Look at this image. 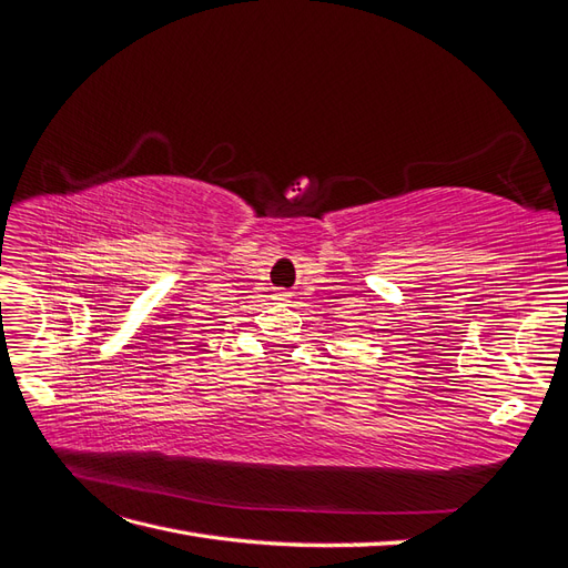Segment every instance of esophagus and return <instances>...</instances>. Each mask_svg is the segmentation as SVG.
I'll list each match as a JSON object with an SVG mask.
<instances>
[{"instance_id":"esophagus-1","label":"esophagus","mask_w":568,"mask_h":568,"mask_svg":"<svg viewBox=\"0 0 568 568\" xmlns=\"http://www.w3.org/2000/svg\"><path fill=\"white\" fill-rule=\"evenodd\" d=\"M274 301L286 303L288 301V291H277V294H274Z\"/></svg>"}]
</instances>
